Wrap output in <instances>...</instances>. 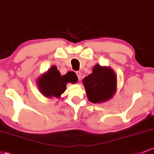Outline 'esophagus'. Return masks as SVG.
I'll return each mask as SVG.
<instances>
[{
	"mask_svg": "<svg viewBox=\"0 0 154 154\" xmlns=\"http://www.w3.org/2000/svg\"><path fill=\"white\" fill-rule=\"evenodd\" d=\"M76 74H77V77H78L79 80H80L81 78H82V74H81V72H76Z\"/></svg>",
	"mask_w": 154,
	"mask_h": 154,
	"instance_id": "esophagus-1",
	"label": "esophagus"
}]
</instances>
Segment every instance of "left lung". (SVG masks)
I'll return each mask as SVG.
<instances>
[{
	"mask_svg": "<svg viewBox=\"0 0 154 154\" xmlns=\"http://www.w3.org/2000/svg\"><path fill=\"white\" fill-rule=\"evenodd\" d=\"M88 100L93 103L106 102L116 92L117 78L109 66L95 65L91 75L82 79Z\"/></svg>",
	"mask_w": 154,
	"mask_h": 154,
	"instance_id": "left-lung-1",
	"label": "left lung"
}]
</instances>
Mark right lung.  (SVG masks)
<instances>
[{"label":"right lung","mask_w":154,"mask_h":154,"mask_svg":"<svg viewBox=\"0 0 154 154\" xmlns=\"http://www.w3.org/2000/svg\"><path fill=\"white\" fill-rule=\"evenodd\" d=\"M74 72L61 75L57 67L52 66L47 72L40 75L37 80V85L42 95L48 98H60L66 89V84L76 83L78 80Z\"/></svg>","instance_id":"obj_1"}]
</instances>
